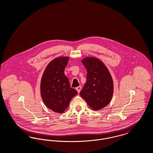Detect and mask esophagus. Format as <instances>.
Masks as SVG:
<instances>
[{
  "instance_id": "34e87169",
  "label": "esophagus",
  "mask_w": 153,
  "mask_h": 153,
  "mask_svg": "<svg viewBox=\"0 0 153 153\" xmlns=\"http://www.w3.org/2000/svg\"><path fill=\"white\" fill-rule=\"evenodd\" d=\"M76 89L77 90V91L78 93L79 94L80 92V91H81V86H79L78 87H77L76 88Z\"/></svg>"
}]
</instances>
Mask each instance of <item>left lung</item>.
Listing matches in <instances>:
<instances>
[{"label": "left lung", "instance_id": "1", "mask_svg": "<svg viewBox=\"0 0 153 153\" xmlns=\"http://www.w3.org/2000/svg\"><path fill=\"white\" fill-rule=\"evenodd\" d=\"M87 71V81L80 95L95 111L107 106L114 93V84L108 69L102 61L95 57L81 61Z\"/></svg>", "mask_w": 153, "mask_h": 153}]
</instances>
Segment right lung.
<instances>
[{
    "label": "right lung",
    "mask_w": 153,
    "mask_h": 153,
    "mask_svg": "<svg viewBox=\"0 0 153 153\" xmlns=\"http://www.w3.org/2000/svg\"><path fill=\"white\" fill-rule=\"evenodd\" d=\"M69 61L68 57H57L46 66L41 81V95L46 106L52 111L62 114L69 102L77 94L71 87L64 69Z\"/></svg>",
    "instance_id": "add662e5"
}]
</instances>
